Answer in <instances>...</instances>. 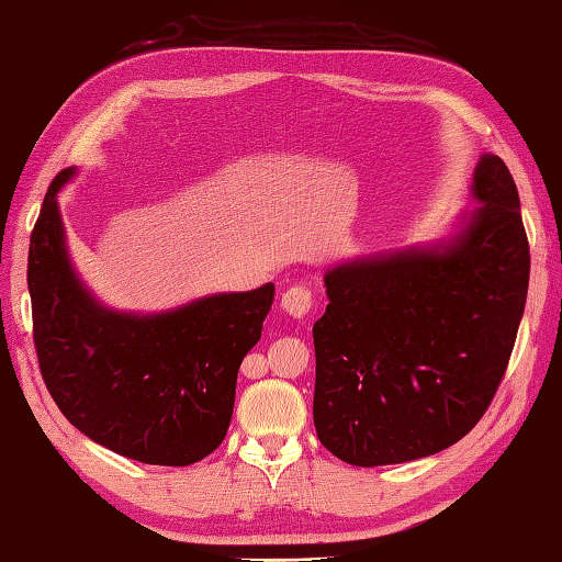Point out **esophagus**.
<instances>
[{
    "label": "esophagus",
    "instance_id": "1",
    "mask_svg": "<svg viewBox=\"0 0 562 562\" xmlns=\"http://www.w3.org/2000/svg\"><path fill=\"white\" fill-rule=\"evenodd\" d=\"M313 291L305 289V285H293V289H285L281 293V307L283 313H289L291 317H305L310 310H313Z\"/></svg>",
    "mask_w": 562,
    "mask_h": 562
}]
</instances>
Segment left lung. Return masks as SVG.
<instances>
[{"mask_svg":"<svg viewBox=\"0 0 562 562\" xmlns=\"http://www.w3.org/2000/svg\"><path fill=\"white\" fill-rule=\"evenodd\" d=\"M442 238L324 271L313 327L319 442L353 467L438 454L493 402L525 315L529 243L503 158L483 154Z\"/></svg>","mask_w":562,"mask_h":562,"instance_id":"1","label":"left lung"}]
</instances>
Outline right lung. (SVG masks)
<instances>
[{
  "mask_svg": "<svg viewBox=\"0 0 562 562\" xmlns=\"http://www.w3.org/2000/svg\"><path fill=\"white\" fill-rule=\"evenodd\" d=\"M49 184L31 235L29 291L43 380L86 438L127 459L187 467L223 442L243 358L259 336L273 283L214 293L160 313L103 305L74 269Z\"/></svg>",
  "mask_w": 562,
  "mask_h": 562,
  "instance_id": "add662e5",
  "label": "right lung"
}]
</instances>
